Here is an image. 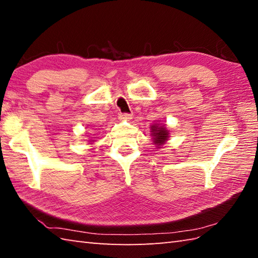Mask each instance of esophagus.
<instances>
[{
	"instance_id": "1",
	"label": "esophagus",
	"mask_w": 258,
	"mask_h": 258,
	"mask_svg": "<svg viewBox=\"0 0 258 258\" xmlns=\"http://www.w3.org/2000/svg\"><path fill=\"white\" fill-rule=\"evenodd\" d=\"M119 118L124 120H128L132 118V115H131V113H119Z\"/></svg>"
}]
</instances>
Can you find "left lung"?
I'll list each match as a JSON object with an SVG mask.
<instances>
[{
  "instance_id": "1",
  "label": "left lung",
  "mask_w": 258,
  "mask_h": 258,
  "mask_svg": "<svg viewBox=\"0 0 258 258\" xmlns=\"http://www.w3.org/2000/svg\"><path fill=\"white\" fill-rule=\"evenodd\" d=\"M151 135L152 140H154V143L159 148L160 146L165 145V142L167 141L169 133L167 128L165 127V125L154 124L151 125Z\"/></svg>"
}]
</instances>
